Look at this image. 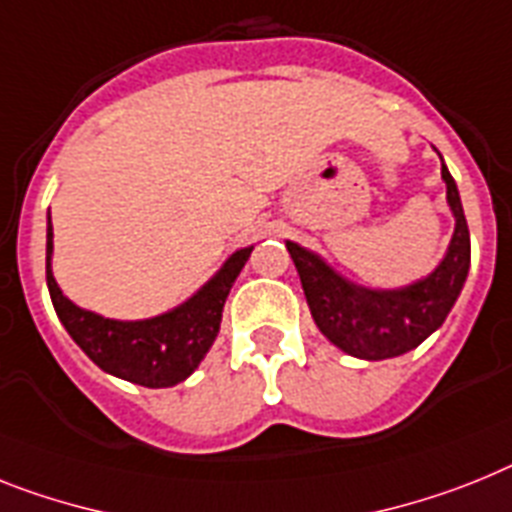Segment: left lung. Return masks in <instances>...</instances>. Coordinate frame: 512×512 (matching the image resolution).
I'll use <instances>...</instances> for the list:
<instances>
[{"label":"left lung","mask_w":512,"mask_h":512,"mask_svg":"<svg viewBox=\"0 0 512 512\" xmlns=\"http://www.w3.org/2000/svg\"><path fill=\"white\" fill-rule=\"evenodd\" d=\"M442 179L455 216L453 239L442 263L411 286L393 291L364 289L338 276L320 255L286 242L317 328L346 354L369 362L406 354L432 336L453 309L471 265V239L458 187L445 163Z\"/></svg>","instance_id":"8db88e82"}]
</instances>
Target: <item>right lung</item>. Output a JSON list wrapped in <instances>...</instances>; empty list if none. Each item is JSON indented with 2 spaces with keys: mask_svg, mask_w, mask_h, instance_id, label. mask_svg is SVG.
<instances>
[{
  "mask_svg": "<svg viewBox=\"0 0 512 512\" xmlns=\"http://www.w3.org/2000/svg\"><path fill=\"white\" fill-rule=\"evenodd\" d=\"M51 218L46 229V283L57 317L72 341L103 372L143 388H171L187 380L203 362L221 328V312L236 276L242 273L252 247H244L223 263L203 289L166 315L150 320H109L72 304L51 273Z\"/></svg>",
  "mask_w": 512,
  "mask_h": 512,
  "instance_id": "right-lung-1",
  "label": "right lung"
}]
</instances>
